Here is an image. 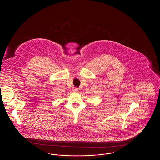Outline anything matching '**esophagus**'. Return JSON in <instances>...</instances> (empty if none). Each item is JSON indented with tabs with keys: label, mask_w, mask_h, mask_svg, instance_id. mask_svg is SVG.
I'll list each match as a JSON object with an SVG mask.
<instances>
[{
	"label": "esophagus",
	"mask_w": 160,
	"mask_h": 160,
	"mask_svg": "<svg viewBox=\"0 0 160 160\" xmlns=\"http://www.w3.org/2000/svg\"><path fill=\"white\" fill-rule=\"evenodd\" d=\"M79 91V89L78 88H73V89H72V91L75 92H78Z\"/></svg>",
	"instance_id": "34e87169"
}]
</instances>
